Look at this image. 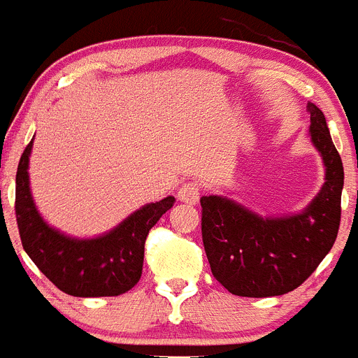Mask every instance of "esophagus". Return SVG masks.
Returning a JSON list of instances; mask_svg holds the SVG:
<instances>
[{
  "mask_svg": "<svg viewBox=\"0 0 358 358\" xmlns=\"http://www.w3.org/2000/svg\"><path fill=\"white\" fill-rule=\"evenodd\" d=\"M177 199L185 203H189V206H195L200 199V185H196V182H186V185H182L179 188V192H177Z\"/></svg>",
  "mask_w": 358,
  "mask_h": 358,
  "instance_id": "34e87169",
  "label": "esophagus"
}]
</instances>
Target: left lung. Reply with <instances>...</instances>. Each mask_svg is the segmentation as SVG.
Here are the masks:
<instances>
[{
	"mask_svg": "<svg viewBox=\"0 0 358 358\" xmlns=\"http://www.w3.org/2000/svg\"><path fill=\"white\" fill-rule=\"evenodd\" d=\"M309 135L325 185L302 213L262 217L224 196H202V241L214 278L239 297H274L301 287L336 243L341 223L343 162L323 112L308 103Z\"/></svg>",
	"mask_w": 358,
	"mask_h": 358,
	"instance_id": "8db88e82",
	"label": "left lung"
}]
</instances>
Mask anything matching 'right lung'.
Returning <instances> with one entry per match:
<instances>
[{"mask_svg":"<svg viewBox=\"0 0 358 358\" xmlns=\"http://www.w3.org/2000/svg\"><path fill=\"white\" fill-rule=\"evenodd\" d=\"M31 148L33 138L15 177V217L24 251L49 281L73 297H115L131 290L142 275L149 230L176 199L148 203L100 237L73 239L49 227L36 210L28 176Z\"/></svg>","mask_w":358,"mask_h":358,"instance_id":"1","label":"right lung"}]
</instances>
